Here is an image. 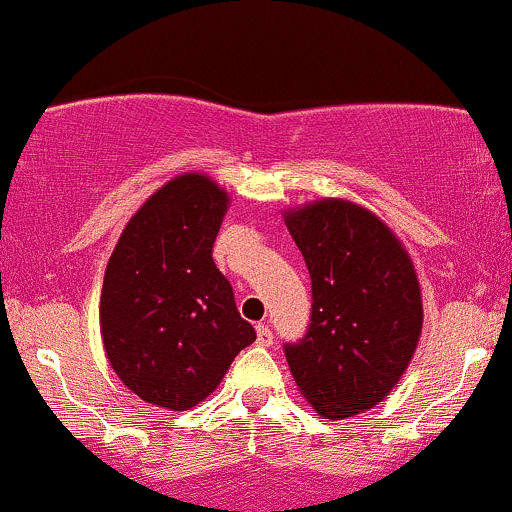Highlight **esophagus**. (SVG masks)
Returning <instances> with one entry per match:
<instances>
[{"instance_id":"1","label":"esophagus","mask_w":512,"mask_h":512,"mask_svg":"<svg viewBox=\"0 0 512 512\" xmlns=\"http://www.w3.org/2000/svg\"><path fill=\"white\" fill-rule=\"evenodd\" d=\"M257 343L260 346H272L274 343V334L267 324H257Z\"/></svg>"}]
</instances>
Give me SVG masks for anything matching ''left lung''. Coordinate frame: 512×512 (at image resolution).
<instances>
[{"label":"left lung","mask_w":512,"mask_h":512,"mask_svg":"<svg viewBox=\"0 0 512 512\" xmlns=\"http://www.w3.org/2000/svg\"><path fill=\"white\" fill-rule=\"evenodd\" d=\"M286 226L312 281L310 324L283 343L288 367L319 415H357L384 400L417 348L415 269L396 236L353 202H315Z\"/></svg>","instance_id":"8db88e82"}]
</instances>
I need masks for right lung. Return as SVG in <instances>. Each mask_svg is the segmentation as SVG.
Instances as JSON below:
<instances>
[{
	"label": "right lung",
	"instance_id": "1",
	"mask_svg": "<svg viewBox=\"0 0 512 512\" xmlns=\"http://www.w3.org/2000/svg\"><path fill=\"white\" fill-rule=\"evenodd\" d=\"M226 205L207 176H178L135 212L109 257L104 350L123 384L157 408H193L257 338L212 260Z\"/></svg>",
	"mask_w": 512,
	"mask_h": 512
}]
</instances>
